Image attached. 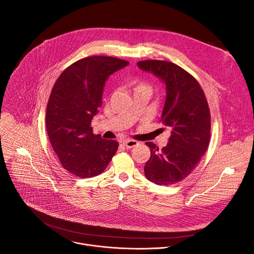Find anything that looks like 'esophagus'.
Returning <instances> with one entry per match:
<instances>
[{"label": "esophagus", "instance_id": "34e87169", "mask_svg": "<svg viewBox=\"0 0 254 254\" xmlns=\"http://www.w3.org/2000/svg\"><path fill=\"white\" fill-rule=\"evenodd\" d=\"M137 144H138V142L136 140H134V139H127V140L124 141V146L127 149H131V148L137 146Z\"/></svg>", "mask_w": 254, "mask_h": 254}]
</instances>
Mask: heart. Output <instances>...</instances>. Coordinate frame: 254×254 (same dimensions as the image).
Here are the masks:
<instances>
[{
    "label": "heart",
    "mask_w": 254,
    "mask_h": 254,
    "mask_svg": "<svg viewBox=\"0 0 254 254\" xmlns=\"http://www.w3.org/2000/svg\"><path fill=\"white\" fill-rule=\"evenodd\" d=\"M128 85L133 90V92L142 90V89H150L149 84H147L146 82L141 81L139 79H131L130 81H128Z\"/></svg>",
    "instance_id": "obj_1"
}]
</instances>
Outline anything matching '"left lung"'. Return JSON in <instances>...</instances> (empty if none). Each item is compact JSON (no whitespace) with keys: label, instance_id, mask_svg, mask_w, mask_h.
<instances>
[{"label":"left lung","instance_id":"obj_1","mask_svg":"<svg viewBox=\"0 0 254 254\" xmlns=\"http://www.w3.org/2000/svg\"><path fill=\"white\" fill-rule=\"evenodd\" d=\"M137 66L151 72L166 85L162 123L171 128L169 142L161 151L152 141L144 176L157 185H172L184 180L205 154L211 130L207 99L198 81L180 66L162 60H144Z\"/></svg>","mask_w":254,"mask_h":254}]
</instances>
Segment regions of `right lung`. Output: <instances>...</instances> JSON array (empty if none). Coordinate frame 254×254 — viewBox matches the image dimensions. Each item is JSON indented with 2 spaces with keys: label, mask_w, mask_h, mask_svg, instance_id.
<instances>
[{
  "label": "right lung",
  "mask_w": 254,
  "mask_h": 254,
  "mask_svg": "<svg viewBox=\"0 0 254 254\" xmlns=\"http://www.w3.org/2000/svg\"><path fill=\"white\" fill-rule=\"evenodd\" d=\"M128 61L89 56L67 67L56 80L46 111V128L62 167L78 178L101 174L119 148L93 134L91 121L102 103L105 81Z\"/></svg>",
  "instance_id": "obj_1"
}]
</instances>
